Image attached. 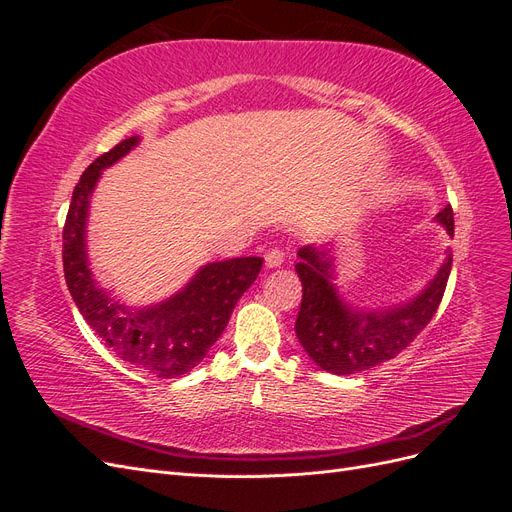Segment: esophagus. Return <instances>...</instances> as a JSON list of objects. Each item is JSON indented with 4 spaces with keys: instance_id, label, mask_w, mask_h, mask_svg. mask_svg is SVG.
Here are the masks:
<instances>
[{
    "instance_id": "obj_1",
    "label": "esophagus",
    "mask_w": 512,
    "mask_h": 512,
    "mask_svg": "<svg viewBox=\"0 0 512 512\" xmlns=\"http://www.w3.org/2000/svg\"><path fill=\"white\" fill-rule=\"evenodd\" d=\"M265 265H267L269 269L282 267V265H284V254H282L280 250H269V252L265 254Z\"/></svg>"
}]
</instances>
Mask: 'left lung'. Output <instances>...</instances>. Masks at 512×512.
Here are the masks:
<instances>
[{"instance_id":"left-lung-1","label":"left lung","mask_w":512,"mask_h":512,"mask_svg":"<svg viewBox=\"0 0 512 512\" xmlns=\"http://www.w3.org/2000/svg\"><path fill=\"white\" fill-rule=\"evenodd\" d=\"M436 222L453 235V209L446 205ZM294 271L303 284V299L294 331L303 350L320 369L335 376L359 374L393 359L421 333L436 314L453 267L448 252L427 286L416 297L389 307L363 309L350 305L335 286V258L331 247L305 245Z\"/></svg>"}]
</instances>
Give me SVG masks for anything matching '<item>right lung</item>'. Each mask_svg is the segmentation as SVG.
Masks as SVG:
<instances>
[{
    "instance_id": "1",
    "label": "right lung",
    "mask_w": 512,
    "mask_h": 512,
    "mask_svg": "<svg viewBox=\"0 0 512 512\" xmlns=\"http://www.w3.org/2000/svg\"><path fill=\"white\" fill-rule=\"evenodd\" d=\"M141 143L130 136L100 156L76 183L64 226V273L85 322L121 361L156 378L188 374L205 359L243 292L254 284L262 258L207 262L179 292L153 305H126L100 286L87 256V215L102 170Z\"/></svg>"
}]
</instances>
